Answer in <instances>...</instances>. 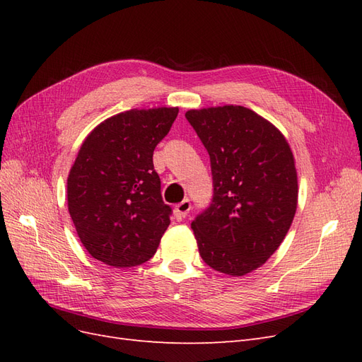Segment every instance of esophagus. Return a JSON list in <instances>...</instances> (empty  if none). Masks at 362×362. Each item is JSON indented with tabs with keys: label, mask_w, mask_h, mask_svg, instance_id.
Masks as SVG:
<instances>
[{
	"label": "esophagus",
	"mask_w": 362,
	"mask_h": 362,
	"mask_svg": "<svg viewBox=\"0 0 362 362\" xmlns=\"http://www.w3.org/2000/svg\"><path fill=\"white\" fill-rule=\"evenodd\" d=\"M190 208H192L190 201L189 199H184L180 204L175 205V216H177V218H184L185 216L189 214Z\"/></svg>",
	"instance_id": "34e87169"
}]
</instances>
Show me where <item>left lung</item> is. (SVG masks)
<instances>
[{
    "mask_svg": "<svg viewBox=\"0 0 362 362\" xmlns=\"http://www.w3.org/2000/svg\"><path fill=\"white\" fill-rule=\"evenodd\" d=\"M211 164L213 199L192 229L206 266L233 276L262 266L286 238L298 206L291 149L242 105L189 110Z\"/></svg>",
    "mask_w": 362,
    "mask_h": 362,
    "instance_id": "8db88e82",
    "label": "left lung"
}]
</instances>
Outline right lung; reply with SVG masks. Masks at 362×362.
Masks as SVG:
<instances>
[{
  "label": "right lung",
  "mask_w": 362,
  "mask_h": 362,
  "mask_svg": "<svg viewBox=\"0 0 362 362\" xmlns=\"http://www.w3.org/2000/svg\"><path fill=\"white\" fill-rule=\"evenodd\" d=\"M177 116L173 107L119 113L83 141L69 172L68 208L83 246L108 266L144 264L170 223L152 156Z\"/></svg>",
  "instance_id": "add662e5"
}]
</instances>
